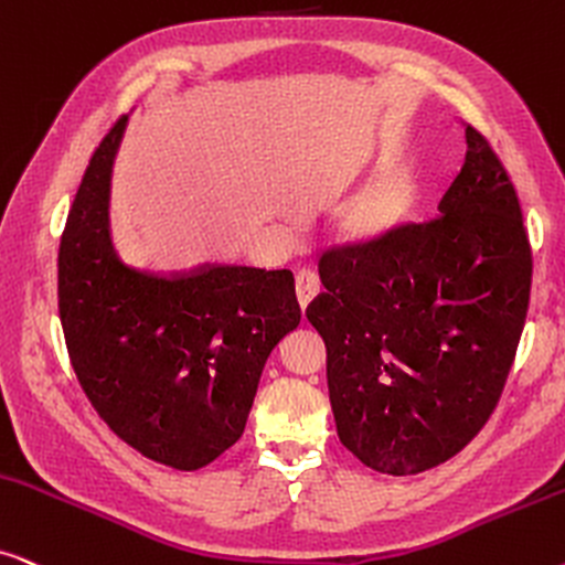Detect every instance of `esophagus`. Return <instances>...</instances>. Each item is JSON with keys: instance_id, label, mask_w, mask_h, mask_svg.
Segmentation results:
<instances>
[{"instance_id": "1", "label": "esophagus", "mask_w": 565, "mask_h": 565, "mask_svg": "<svg viewBox=\"0 0 565 565\" xmlns=\"http://www.w3.org/2000/svg\"><path fill=\"white\" fill-rule=\"evenodd\" d=\"M319 292H321L319 275L313 273V269H300V273L296 275V296H298L300 309H306V306H309L311 300L319 296Z\"/></svg>"}]
</instances>
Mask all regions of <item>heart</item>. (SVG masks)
<instances>
[{"label":"heart","mask_w":565,"mask_h":565,"mask_svg":"<svg viewBox=\"0 0 565 565\" xmlns=\"http://www.w3.org/2000/svg\"><path fill=\"white\" fill-rule=\"evenodd\" d=\"M407 192V179L402 175H386V179L373 181L371 186L361 189L337 210V236L358 246L373 244L386 236L405 215Z\"/></svg>","instance_id":"obj_1"}]
</instances>
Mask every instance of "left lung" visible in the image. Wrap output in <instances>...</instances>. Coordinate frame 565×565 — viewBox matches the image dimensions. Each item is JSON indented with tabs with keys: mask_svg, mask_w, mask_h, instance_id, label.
<instances>
[{
	"mask_svg": "<svg viewBox=\"0 0 565 565\" xmlns=\"http://www.w3.org/2000/svg\"><path fill=\"white\" fill-rule=\"evenodd\" d=\"M441 215L327 248L306 319L327 345L337 436L371 470L417 475L459 454L501 399L532 292L509 171L467 124Z\"/></svg>",
	"mask_w": 565,
	"mask_h": 565,
	"instance_id": "left-lung-1",
	"label": "left lung"
}]
</instances>
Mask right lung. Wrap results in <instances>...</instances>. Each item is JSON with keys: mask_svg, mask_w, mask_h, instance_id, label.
Returning a JSON list of instances; mask_svg holds the SVG:
<instances>
[{"mask_svg": "<svg viewBox=\"0 0 565 565\" xmlns=\"http://www.w3.org/2000/svg\"><path fill=\"white\" fill-rule=\"evenodd\" d=\"M127 116L95 148L58 244V319L79 386L142 457L200 470L238 441L269 353L300 324L290 269L124 265L108 186Z\"/></svg>", "mask_w": 565, "mask_h": 565, "instance_id": "right-lung-1", "label": "right lung"}]
</instances>
